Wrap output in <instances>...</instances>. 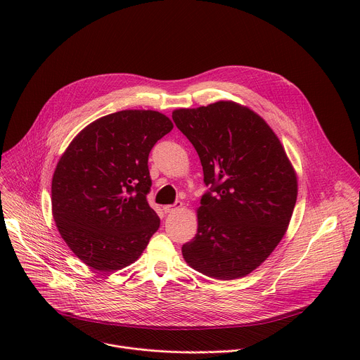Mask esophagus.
I'll return each instance as SVG.
<instances>
[{
	"instance_id": "34e87169",
	"label": "esophagus",
	"mask_w": 360,
	"mask_h": 360,
	"mask_svg": "<svg viewBox=\"0 0 360 360\" xmlns=\"http://www.w3.org/2000/svg\"><path fill=\"white\" fill-rule=\"evenodd\" d=\"M182 208V202L181 200H176L174 205H167V207H164V211L165 214H172V212H176Z\"/></svg>"
}]
</instances>
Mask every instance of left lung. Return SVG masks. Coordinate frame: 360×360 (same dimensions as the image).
Segmentation results:
<instances>
[{"instance_id":"left-lung-1","label":"left lung","mask_w":360,"mask_h":360,"mask_svg":"<svg viewBox=\"0 0 360 360\" xmlns=\"http://www.w3.org/2000/svg\"><path fill=\"white\" fill-rule=\"evenodd\" d=\"M172 120L211 185L196 211L198 232L182 246L184 259L210 278H243L282 240L296 203V172L265 120L233 101L179 108Z\"/></svg>"}]
</instances>
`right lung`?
I'll return each mask as SVG.
<instances>
[{"mask_svg":"<svg viewBox=\"0 0 360 360\" xmlns=\"http://www.w3.org/2000/svg\"><path fill=\"white\" fill-rule=\"evenodd\" d=\"M172 128L158 111L125 110L86 125L63 153L51 185L53 217L89 268L114 272L134 264L158 231L146 200L148 157Z\"/></svg>","mask_w":360,"mask_h":360,"instance_id":"add662e5","label":"right lung"}]
</instances>
